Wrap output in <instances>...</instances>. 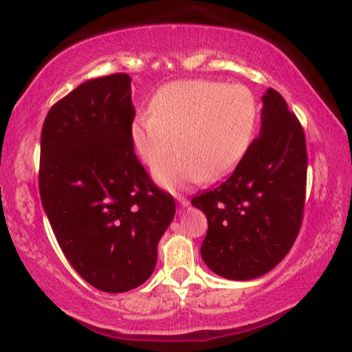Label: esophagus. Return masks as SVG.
<instances>
[{"label": "esophagus", "instance_id": "34e87169", "mask_svg": "<svg viewBox=\"0 0 352 352\" xmlns=\"http://www.w3.org/2000/svg\"><path fill=\"white\" fill-rule=\"evenodd\" d=\"M177 204H179V206H182V208H184V206H187L189 205V200L186 199V197H177Z\"/></svg>", "mask_w": 352, "mask_h": 352}]
</instances>
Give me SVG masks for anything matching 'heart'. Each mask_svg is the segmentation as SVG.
I'll return each mask as SVG.
<instances>
[{
	"label": "heart",
	"instance_id": "obj_1",
	"mask_svg": "<svg viewBox=\"0 0 352 352\" xmlns=\"http://www.w3.org/2000/svg\"><path fill=\"white\" fill-rule=\"evenodd\" d=\"M151 109L133 120L129 136L148 166L180 147L153 168V179L170 190L228 176L247 153L258 122L252 91L211 80L168 83L153 96Z\"/></svg>",
	"mask_w": 352,
	"mask_h": 352
}]
</instances>
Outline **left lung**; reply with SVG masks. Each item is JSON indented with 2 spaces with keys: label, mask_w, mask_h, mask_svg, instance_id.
<instances>
[{
  "label": "left lung",
  "mask_w": 352,
  "mask_h": 352,
  "mask_svg": "<svg viewBox=\"0 0 352 352\" xmlns=\"http://www.w3.org/2000/svg\"><path fill=\"white\" fill-rule=\"evenodd\" d=\"M261 100V129L232 175L192 199L208 219L201 258L229 280H252L276 267L301 228L305 131L276 89L269 88Z\"/></svg>",
  "instance_id": "8db88e82"
}]
</instances>
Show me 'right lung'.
I'll list each match as a JSON object with an SVG mask.
<instances>
[{"label": "right lung", "instance_id": "right-lung-1", "mask_svg": "<svg viewBox=\"0 0 352 352\" xmlns=\"http://www.w3.org/2000/svg\"><path fill=\"white\" fill-rule=\"evenodd\" d=\"M134 113L131 78L113 74L56 102L41 129L40 195L52 232L75 271L107 293L152 276L176 213L134 153Z\"/></svg>", "mask_w": 352, "mask_h": 352}]
</instances>
